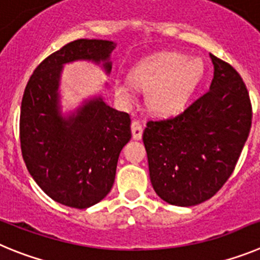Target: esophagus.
Returning <instances> with one entry per match:
<instances>
[{"label": "esophagus", "mask_w": 260, "mask_h": 260, "mask_svg": "<svg viewBox=\"0 0 260 260\" xmlns=\"http://www.w3.org/2000/svg\"><path fill=\"white\" fill-rule=\"evenodd\" d=\"M131 129H132V137L135 140H140L142 137V125L140 124V121L133 120L131 124Z\"/></svg>", "instance_id": "34e87169"}]
</instances>
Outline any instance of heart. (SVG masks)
Listing matches in <instances>:
<instances>
[{"label":"heart","mask_w":260,"mask_h":260,"mask_svg":"<svg viewBox=\"0 0 260 260\" xmlns=\"http://www.w3.org/2000/svg\"><path fill=\"white\" fill-rule=\"evenodd\" d=\"M203 63L181 53H159L136 64L129 80L115 81L116 97L124 104L136 100V86L149 91L147 102L158 115L171 116L184 110L203 76Z\"/></svg>","instance_id":"b5f03b06"}]
</instances>
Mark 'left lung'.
<instances>
[{
  "instance_id": "left-lung-1",
  "label": "left lung",
  "mask_w": 260,
  "mask_h": 260,
  "mask_svg": "<svg viewBox=\"0 0 260 260\" xmlns=\"http://www.w3.org/2000/svg\"><path fill=\"white\" fill-rule=\"evenodd\" d=\"M210 90L181 114L147 121L142 135L150 181L170 205L210 200L232 175L251 127L246 85L229 63L210 54Z\"/></svg>"
}]
</instances>
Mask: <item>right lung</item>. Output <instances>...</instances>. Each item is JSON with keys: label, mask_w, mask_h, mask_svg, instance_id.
<instances>
[{"label": "right lung", "mask_w": 260, "mask_h": 260, "mask_svg": "<svg viewBox=\"0 0 260 260\" xmlns=\"http://www.w3.org/2000/svg\"><path fill=\"white\" fill-rule=\"evenodd\" d=\"M115 46L107 40L69 43L40 63L23 94L20 146L28 172L51 200L74 209L90 207L109 194L119 154L132 133L129 115L110 107L101 95L62 116L60 74L63 64L75 60L102 63L110 74Z\"/></svg>", "instance_id": "add662e5"}]
</instances>
